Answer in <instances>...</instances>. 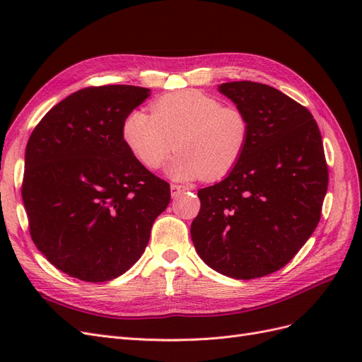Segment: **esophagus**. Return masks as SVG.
Masks as SVG:
<instances>
[{"mask_svg": "<svg viewBox=\"0 0 362 362\" xmlns=\"http://www.w3.org/2000/svg\"><path fill=\"white\" fill-rule=\"evenodd\" d=\"M189 187H185V185H181V184H172L170 185V194L172 198H178L180 194H182L184 192H187Z\"/></svg>", "mask_w": 362, "mask_h": 362, "instance_id": "1", "label": "esophagus"}]
</instances>
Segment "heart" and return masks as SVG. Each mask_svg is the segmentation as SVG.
<instances>
[{"mask_svg": "<svg viewBox=\"0 0 362 362\" xmlns=\"http://www.w3.org/2000/svg\"><path fill=\"white\" fill-rule=\"evenodd\" d=\"M149 113L133 110L122 122V140L141 166L157 170L173 149L168 173L173 180L218 181L231 173L249 148L252 127L243 108L222 105L194 89L166 93Z\"/></svg>", "mask_w": 362, "mask_h": 362, "instance_id": "b5f03b06", "label": "heart"}]
</instances>
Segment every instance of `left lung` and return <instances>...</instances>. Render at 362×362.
Returning <instances> with one entry per match:
<instances>
[{"label": "left lung", "mask_w": 362, "mask_h": 362, "mask_svg": "<svg viewBox=\"0 0 362 362\" xmlns=\"http://www.w3.org/2000/svg\"><path fill=\"white\" fill-rule=\"evenodd\" d=\"M218 90L247 113L252 134L238 166L198 192L190 234L206 266L261 278L286 266L319 225L329 181L322 134L308 108L275 87L233 81Z\"/></svg>", "instance_id": "1"}]
</instances>
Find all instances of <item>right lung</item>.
<instances>
[{
  "instance_id": "right-lung-1",
  "label": "right lung",
  "mask_w": 362,
  "mask_h": 362,
  "mask_svg": "<svg viewBox=\"0 0 362 362\" xmlns=\"http://www.w3.org/2000/svg\"><path fill=\"white\" fill-rule=\"evenodd\" d=\"M149 96L137 86H92L54 105L25 149L23 201L33 243L87 282L125 273L145 252L170 185L131 156L122 122Z\"/></svg>"
}]
</instances>
